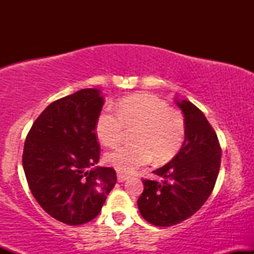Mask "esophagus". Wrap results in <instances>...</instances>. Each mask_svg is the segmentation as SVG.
I'll list each match as a JSON object with an SVG mask.
<instances>
[{
  "label": "esophagus",
  "instance_id": "1",
  "mask_svg": "<svg viewBox=\"0 0 254 254\" xmlns=\"http://www.w3.org/2000/svg\"><path fill=\"white\" fill-rule=\"evenodd\" d=\"M127 178H129V177H127V174L119 173V172L117 173V179H118V182H119V183H123V182H125V180H127Z\"/></svg>",
  "mask_w": 254,
  "mask_h": 254
}]
</instances>
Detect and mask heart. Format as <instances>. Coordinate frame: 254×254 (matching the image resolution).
<instances>
[{"label": "heart", "instance_id": "b5f03b06", "mask_svg": "<svg viewBox=\"0 0 254 254\" xmlns=\"http://www.w3.org/2000/svg\"><path fill=\"white\" fill-rule=\"evenodd\" d=\"M125 127L133 143L116 148L105 155V161L122 172H132L147 165L151 155L156 161L171 159L185 138L183 118L160 98L148 93L133 94L119 100L117 113L103 110L95 121V133L107 147L122 141Z\"/></svg>", "mask_w": 254, "mask_h": 254}]
</instances>
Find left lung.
<instances>
[{
	"mask_svg": "<svg viewBox=\"0 0 254 254\" xmlns=\"http://www.w3.org/2000/svg\"><path fill=\"white\" fill-rule=\"evenodd\" d=\"M185 121L182 149L164 167L154 171L164 182L143 179L137 200L147 222L171 227L188 220L202 208L214 190L221 166L217 135L203 112L191 101H177Z\"/></svg>",
	"mask_w": 254,
	"mask_h": 254,
	"instance_id": "obj_1",
	"label": "left lung"
}]
</instances>
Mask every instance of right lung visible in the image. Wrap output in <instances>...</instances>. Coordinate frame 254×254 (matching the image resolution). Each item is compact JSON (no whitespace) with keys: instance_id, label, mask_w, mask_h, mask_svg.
<instances>
[{"instance_id":"right-lung-1","label":"right lung","mask_w":254,"mask_h":254,"mask_svg":"<svg viewBox=\"0 0 254 254\" xmlns=\"http://www.w3.org/2000/svg\"><path fill=\"white\" fill-rule=\"evenodd\" d=\"M103 105L99 89L78 90L49 105L26 136L22 166L32 194L69 226L97 217L117 182L112 167L87 170L100 157L95 121Z\"/></svg>"}]
</instances>
